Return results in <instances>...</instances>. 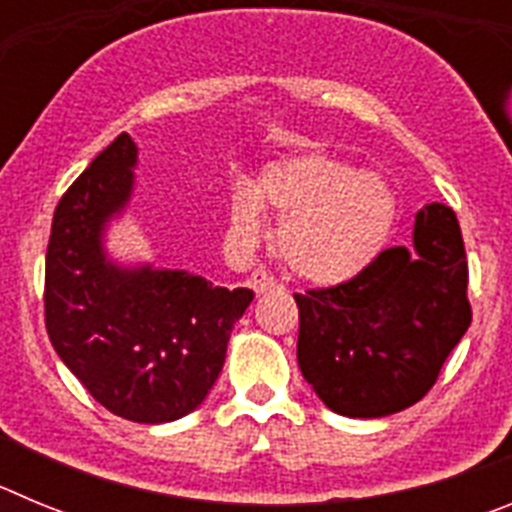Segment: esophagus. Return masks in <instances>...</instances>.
Instances as JSON below:
<instances>
[{"label":"esophagus","instance_id":"obj_1","mask_svg":"<svg viewBox=\"0 0 512 512\" xmlns=\"http://www.w3.org/2000/svg\"><path fill=\"white\" fill-rule=\"evenodd\" d=\"M248 284H251V289L256 292V295H264V292H271V289L277 287V279L271 277L269 271L256 269L251 277H248Z\"/></svg>","mask_w":512,"mask_h":512}]
</instances>
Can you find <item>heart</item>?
Segmentation results:
<instances>
[{"label": "heart", "mask_w": 512, "mask_h": 512, "mask_svg": "<svg viewBox=\"0 0 512 512\" xmlns=\"http://www.w3.org/2000/svg\"><path fill=\"white\" fill-rule=\"evenodd\" d=\"M261 205L282 217L279 251L289 269L320 284L346 282L372 264L395 217V197L382 176L323 153L271 166L256 192L235 187L230 225L243 241L264 233Z\"/></svg>", "instance_id": "1"}]
</instances>
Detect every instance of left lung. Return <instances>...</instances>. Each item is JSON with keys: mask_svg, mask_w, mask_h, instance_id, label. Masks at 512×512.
Segmentation results:
<instances>
[{"mask_svg": "<svg viewBox=\"0 0 512 512\" xmlns=\"http://www.w3.org/2000/svg\"><path fill=\"white\" fill-rule=\"evenodd\" d=\"M454 210L431 202L413 248H387L356 277L295 295L302 377L333 413L384 418L428 395L472 323Z\"/></svg>", "mask_w": 512, "mask_h": 512, "instance_id": "obj_1", "label": "left lung"}]
</instances>
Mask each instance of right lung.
Returning <instances> with one entry per match:
<instances>
[{
	"label": "right lung",
	"instance_id": "obj_1",
	"mask_svg": "<svg viewBox=\"0 0 512 512\" xmlns=\"http://www.w3.org/2000/svg\"><path fill=\"white\" fill-rule=\"evenodd\" d=\"M135 161L138 148L120 133L58 202L45 253V328L99 405L133 423H169L212 390L253 292L107 261L102 230L128 205Z\"/></svg>",
	"mask_w": 512,
	"mask_h": 512
}]
</instances>
